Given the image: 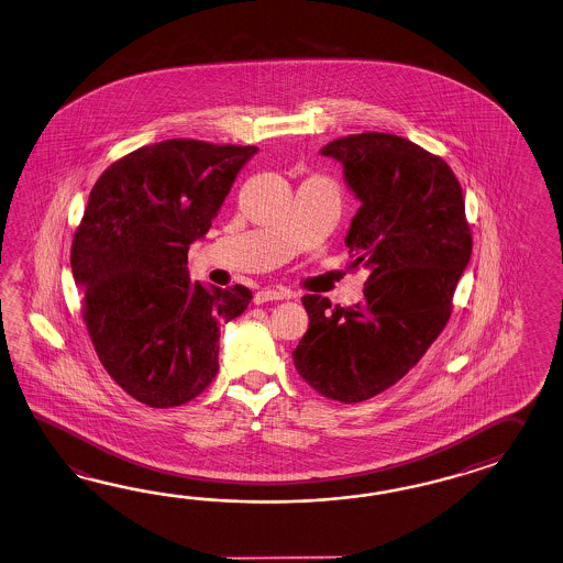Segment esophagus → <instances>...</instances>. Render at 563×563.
I'll return each instance as SVG.
<instances>
[{
	"label": "esophagus",
	"instance_id": "34e87169",
	"mask_svg": "<svg viewBox=\"0 0 563 563\" xmlns=\"http://www.w3.org/2000/svg\"><path fill=\"white\" fill-rule=\"evenodd\" d=\"M291 298L288 289L284 288H263L260 291H255V303L274 302V300H286Z\"/></svg>",
	"mask_w": 563,
	"mask_h": 563
}]
</instances>
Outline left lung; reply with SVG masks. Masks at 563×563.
<instances>
[{
	"label": "left lung",
	"mask_w": 563,
	"mask_h": 563,
	"mask_svg": "<svg viewBox=\"0 0 563 563\" xmlns=\"http://www.w3.org/2000/svg\"><path fill=\"white\" fill-rule=\"evenodd\" d=\"M360 200L345 245L351 267H365V300L334 306L303 296L308 331L294 365L322 396L361 402L394 386L427 353L451 314L472 257L462 186L448 163L408 139L363 132L332 141Z\"/></svg>",
	"instance_id": "8db88e82"
}]
</instances>
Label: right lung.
I'll return each mask as SVG.
<instances>
[{"label":"right lung","instance_id":"right-lung-1","mask_svg":"<svg viewBox=\"0 0 563 563\" xmlns=\"http://www.w3.org/2000/svg\"><path fill=\"white\" fill-rule=\"evenodd\" d=\"M257 151L163 141L115 161L89 194L73 279L101 365L139 402L169 408L208 388L220 324L253 300L245 286L189 284L188 251Z\"/></svg>","mask_w":563,"mask_h":563}]
</instances>
